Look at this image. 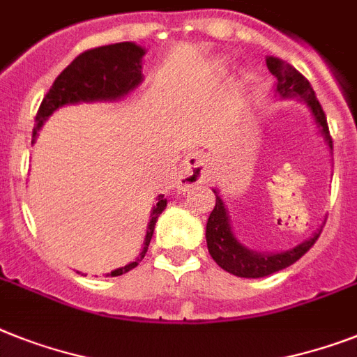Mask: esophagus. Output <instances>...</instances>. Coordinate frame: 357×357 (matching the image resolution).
Wrapping results in <instances>:
<instances>
[{
  "instance_id": "1",
  "label": "esophagus",
  "mask_w": 357,
  "mask_h": 357,
  "mask_svg": "<svg viewBox=\"0 0 357 357\" xmlns=\"http://www.w3.org/2000/svg\"><path fill=\"white\" fill-rule=\"evenodd\" d=\"M211 169V159L204 152L188 153L181 163V172H179V188L188 190L196 185L204 183Z\"/></svg>"
}]
</instances>
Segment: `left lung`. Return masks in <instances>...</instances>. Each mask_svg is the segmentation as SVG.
<instances>
[{"mask_svg":"<svg viewBox=\"0 0 357 357\" xmlns=\"http://www.w3.org/2000/svg\"><path fill=\"white\" fill-rule=\"evenodd\" d=\"M269 73L277 78V93L280 97H301L304 102L308 104L312 113H314L315 123L319 124L321 133L326 139V143L332 149V137H330L328 123H326V115L323 112V106L319 104L315 91L310 86L308 78L301 75L294 66L284 62L277 56L266 58ZM216 192V190H214ZM321 233H315L314 236L297 248L284 251V253L275 255H260L257 251H249L248 248L240 244L238 240L234 238L231 225H229V216L225 211V205L222 198L216 192V205H214L213 213L207 220V231H205V238H207V248L214 262L218 264L220 268L229 271V273L236 275V277H245V279H259L266 277L275 271L288 268L294 262L308 253L310 248L315 244V240L319 238Z\"/></svg>","mask_w":357,"mask_h":357,"instance_id":"8db88e82","label":"left lung"}]
</instances>
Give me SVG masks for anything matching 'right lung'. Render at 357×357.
Wrapping results in <instances>:
<instances>
[{
  "mask_svg": "<svg viewBox=\"0 0 357 357\" xmlns=\"http://www.w3.org/2000/svg\"><path fill=\"white\" fill-rule=\"evenodd\" d=\"M143 54L144 49L132 42L102 45V47L88 49L78 54L73 62L58 75L47 95L43 97L36 117H34L36 128L33 130V141L36 139L38 130L42 128L43 121L63 104L115 100V98L124 97L128 91H132L143 80V75H141ZM165 207H167V199L159 196L158 204L152 208V218H150L141 257H137L135 262H130L128 266L115 269L108 275L119 277V275L128 273L130 269L135 268L144 259V255L149 251L150 240H152L155 222H158L159 214L165 211Z\"/></svg>",
  "mask_w": 357,
  "mask_h": 357,
  "instance_id": "1",
  "label": "right lung"
}]
</instances>
